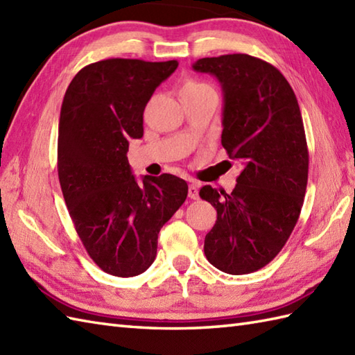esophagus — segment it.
I'll return each instance as SVG.
<instances>
[{"label":"esophagus","mask_w":355,"mask_h":355,"mask_svg":"<svg viewBox=\"0 0 355 355\" xmlns=\"http://www.w3.org/2000/svg\"><path fill=\"white\" fill-rule=\"evenodd\" d=\"M187 195H189V198L191 200H198V184H195V183H192V184H189V191H187Z\"/></svg>","instance_id":"obj_1"}]
</instances>
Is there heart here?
<instances>
[{"label":"heart","mask_w":355,"mask_h":355,"mask_svg":"<svg viewBox=\"0 0 355 355\" xmlns=\"http://www.w3.org/2000/svg\"><path fill=\"white\" fill-rule=\"evenodd\" d=\"M205 88H210L209 85L202 84V82H197V80H191L182 88V89H205Z\"/></svg>","instance_id":"heart-1"}]
</instances>
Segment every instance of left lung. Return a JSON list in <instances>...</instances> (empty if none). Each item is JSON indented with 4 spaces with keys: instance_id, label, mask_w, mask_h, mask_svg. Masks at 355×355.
<instances>
[{
    "instance_id": "1",
    "label": "left lung",
    "mask_w": 355,
    "mask_h": 355,
    "mask_svg": "<svg viewBox=\"0 0 355 355\" xmlns=\"http://www.w3.org/2000/svg\"><path fill=\"white\" fill-rule=\"evenodd\" d=\"M192 69L221 84V145L244 164L230 193L201 187L218 215L205 253L224 273L247 275L275 259L299 220L310 162L302 114L288 80L262 59L236 53Z\"/></svg>"
}]
</instances>
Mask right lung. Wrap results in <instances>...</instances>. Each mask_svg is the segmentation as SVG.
I'll return each mask as SVG.
<instances>
[{
  "label": "right lung",
  "mask_w": 355,
  "mask_h": 355,
  "mask_svg": "<svg viewBox=\"0 0 355 355\" xmlns=\"http://www.w3.org/2000/svg\"><path fill=\"white\" fill-rule=\"evenodd\" d=\"M177 61L105 59L84 67L67 88L58 132V175L87 253L105 273L131 277L157 254L160 229L187 197L171 173L143 177L128 163L131 139L143 137V111Z\"/></svg>",
  "instance_id": "obj_1"
}]
</instances>
